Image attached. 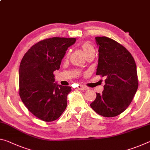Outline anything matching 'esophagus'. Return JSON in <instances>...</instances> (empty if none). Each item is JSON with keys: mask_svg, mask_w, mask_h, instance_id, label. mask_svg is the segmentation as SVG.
Returning <instances> with one entry per match:
<instances>
[{"mask_svg": "<svg viewBox=\"0 0 150 150\" xmlns=\"http://www.w3.org/2000/svg\"><path fill=\"white\" fill-rule=\"evenodd\" d=\"M77 88L78 90L83 91V90L85 89V87H84V86H83V85H78V87H77Z\"/></svg>", "mask_w": 150, "mask_h": 150, "instance_id": "34e87169", "label": "esophagus"}]
</instances>
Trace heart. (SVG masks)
Listing matches in <instances>:
<instances>
[{"label":"heart","mask_w":150,"mask_h":150,"mask_svg":"<svg viewBox=\"0 0 150 150\" xmlns=\"http://www.w3.org/2000/svg\"><path fill=\"white\" fill-rule=\"evenodd\" d=\"M81 47H82L83 52H84L85 55H88V54H91V53L92 52H95V47H94L91 44H89V43H87V42L84 43V44H83L82 45H81ZM69 52H68L65 55L66 59H67V58L69 57Z\"/></svg>","instance_id":"heart-1"}]
</instances>
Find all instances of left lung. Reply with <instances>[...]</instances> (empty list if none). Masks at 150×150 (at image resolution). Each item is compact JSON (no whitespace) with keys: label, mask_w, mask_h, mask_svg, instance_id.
Masks as SVG:
<instances>
[{"label":"left lung","mask_w":150,"mask_h":150,"mask_svg":"<svg viewBox=\"0 0 150 150\" xmlns=\"http://www.w3.org/2000/svg\"><path fill=\"white\" fill-rule=\"evenodd\" d=\"M98 47L96 73L106 77L103 93L96 97L91 107L105 117L120 115L132 101L138 87L136 65L126 47L108 37H96Z\"/></svg>","instance_id":"8db88e82"}]
</instances>
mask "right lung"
<instances>
[{"instance_id":"1","label":"right lung","mask_w":150,"mask_h":150,"mask_svg":"<svg viewBox=\"0 0 150 150\" xmlns=\"http://www.w3.org/2000/svg\"><path fill=\"white\" fill-rule=\"evenodd\" d=\"M76 38L54 37L38 42L30 48L19 69V95L35 116L52 122L65 110L71 88L57 85L54 71L59 69L66 50Z\"/></svg>"}]
</instances>
